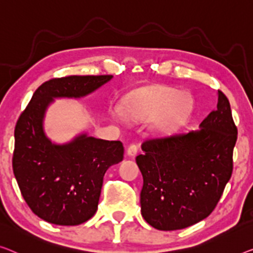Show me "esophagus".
Segmentation results:
<instances>
[{"label":"esophagus","mask_w":253,"mask_h":253,"mask_svg":"<svg viewBox=\"0 0 253 253\" xmlns=\"http://www.w3.org/2000/svg\"><path fill=\"white\" fill-rule=\"evenodd\" d=\"M137 145H135V144H130L129 146H128V149H127V154L129 157H135L136 156V153H137Z\"/></svg>","instance_id":"obj_1"}]
</instances>
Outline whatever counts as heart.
<instances>
[{
    "instance_id": "obj_1",
    "label": "heart",
    "mask_w": 253,
    "mask_h": 253,
    "mask_svg": "<svg viewBox=\"0 0 253 253\" xmlns=\"http://www.w3.org/2000/svg\"><path fill=\"white\" fill-rule=\"evenodd\" d=\"M191 100L178 89L168 86H152L131 93L126 101L127 115L134 119L151 120L150 129L156 135L174 131L191 112ZM117 118L124 112L115 108Z\"/></svg>"
}]
</instances>
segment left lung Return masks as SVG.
Here are the masks:
<instances>
[{
  "mask_svg": "<svg viewBox=\"0 0 253 253\" xmlns=\"http://www.w3.org/2000/svg\"><path fill=\"white\" fill-rule=\"evenodd\" d=\"M237 128L231 105L218 90L216 110L198 130L142 144L141 212L160 231L186 228L212 212L233 171Z\"/></svg>",
  "mask_w": 253,
  "mask_h": 253,
  "instance_id": "left-lung-1",
  "label": "left lung"
}]
</instances>
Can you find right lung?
Instances as JSON below:
<instances>
[{
	"instance_id": "obj_1",
	"label": "right lung",
	"mask_w": 253,
	"mask_h": 253,
	"mask_svg": "<svg viewBox=\"0 0 253 253\" xmlns=\"http://www.w3.org/2000/svg\"><path fill=\"white\" fill-rule=\"evenodd\" d=\"M111 75L68 76L35 90L14 128L13 174L29 208L47 223L74 226L97 210L103 176L124 159L120 141L78 134L56 144L44 131V117L54 99H81L110 82Z\"/></svg>"
}]
</instances>
